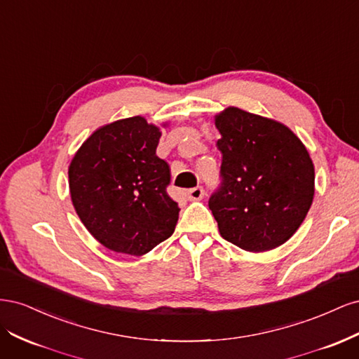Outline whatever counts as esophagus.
<instances>
[{"instance_id": "esophagus-1", "label": "esophagus", "mask_w": 359, "mask_h": 359, "mask_svg": "<svg viewBox=\"0 0 359 359\" xmlns=\"http://www.w3.org/2000/svg\"><path fill=\"white\" fill-rule=\"evenodd\" d=\"M203 194H205V191L202 187H194L187 191V198H189V201H201L203 198Z\"/></svg>"}]
</instances>
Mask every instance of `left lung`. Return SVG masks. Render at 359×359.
<instances>
[{
    "label": "left lung",
    "mask_w": 359,
    "mask_h": 359,
    "mask_svg": "<svg viewBox=\"0 0 359 359\" xmlns=\"http://www.w3.org/2000/svg\"><path fill=\"white\" fill-rule=\"evenodd\" d=\"M222 137L220 187L208 201L226 241L266 252L298 231L314 196V166L290 128L227 107L215 116Z\"/></svg>",
    "instance_id": "obj_1"
}]
</instances>
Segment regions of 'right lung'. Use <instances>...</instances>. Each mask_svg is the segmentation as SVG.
<instances>
[{
    "instance_id": "add662e5",
    "label": "right lung",
    "mask_w": 359,
    "mask_h": 359,
    "mask_svg": "<svg viewBox=\"0 0 359 359\" xmlns=\"http://www.w3.org/2000/svg\"><path fill=\"white\" fill-rule=\"evenodd\" d=\"M160 136L142 116L119 119L95 130L70 163L74 210L112 252L142 256L175 231L180 208L166 191L169 165L156 154Z\"/></svg>"
}]
</instances>
